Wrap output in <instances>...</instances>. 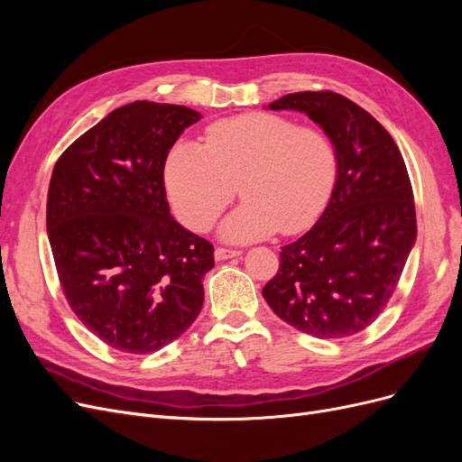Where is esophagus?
Segmentation results:
<instances>
[{
    "label": "esophagus",
    "mask_w": 462,
    "mask_h": 462,
    "mask_svg": "<svg viewBox=\"0 0 462 462\" xmlns=\"http://www.w3.org/2000/svg\"><path fill=\"white\" fill-rule=\"evenodd\" d=\"M216 260H229V258H235V256H241V250H233V248H223V246H217L216 253H214Z\"/></svg>",
    "instance_id": "1"
}]
</instances>
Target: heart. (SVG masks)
I'll return each mask as SVG.
<instances>
[{
  "mask_svg": "<svg viewBox=\"0 0 462 462\" xmlns=\"http://www.w3.org/2000/svg\"><path fill=\"white\" fill-rule=\"evenodd\" d=\"M335 175L337 156L324 133L263 111L212 123L202 146L177 143L163 167L177 214L194 231L214 226L239 185L245 202L221 226V235L236 243L310 227Z\"/></svg>",
  "mask_w": 462,
  "mask_h": 462,
  "instance_id": "heart-1",
  "label": "heart"
}]
</instances>
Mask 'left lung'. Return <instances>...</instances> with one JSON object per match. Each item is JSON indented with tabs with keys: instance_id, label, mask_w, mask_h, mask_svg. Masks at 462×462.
I'll return each instance as SVG.
<instances>
[{
	"instance_id": "left-lung-1",
	"label": "left lung",
	"mask_w": 462,
	"mask_h": 462,
	"mask_svg": "<svg viewBox=\"0 0 462 462\" xmlns=\"http://www.w3.org/2000/svg\"><path fill=\"white\" fill-rule=\"evenodd\" d=\"M270 109L302 111L324 129L335 146L337 179L316 226L282 246L279 270L262 295L302 333L348 337L383 312L414 246L407 165L382 125L337 92L287 94Z\"/></svg>"
}]
</instances>
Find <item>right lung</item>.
<instances>
[{"label": "right lung", "mask_w": 462, "mask_h": 462, "mask_svg": "<svg viewBox=\"0 0 462 462\" xmlns=\"http://www.w3.org/2000/svg\"><path fill=\"white\" fill-rule=\"evenodd\" d=\"M202 116L133 102L69 146L48 189V239L65 299L97 339L150 355L202 310L214 246L171 217L163 165Z\"/></svg>", "instance_id": "right-lung-1"}]
</instances>
